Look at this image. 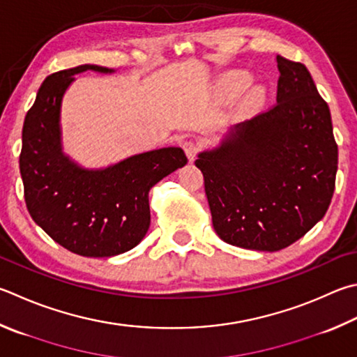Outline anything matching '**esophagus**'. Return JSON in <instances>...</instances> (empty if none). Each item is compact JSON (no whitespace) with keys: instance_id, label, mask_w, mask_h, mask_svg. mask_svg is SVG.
Here are the masks:
<instances>
[{"instance_id":"1","label":"esophagus","mask_w":357,"mask_h":357,"mask_svg":"<svg viewBox=\"0 0 357 357\" xmlns=\"http://www.w3.org/2000/svg\"><path fill=\"white\" fill-rule=\"evenodd\" d=\"M184 151H185L187 159H189L190 162H193V160H195V158H197L199 148H198V145L195 144V142H185V144H184Z\"/></svg>"}]
</instances>
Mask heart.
Segmentation results:
<instances>
[{
    "mask_svg": "<svg viewBox=\"0 0 357 357\" xmlns=\"http://www.w3.org/2000/svg\"><path fill=\"white\" fill-rule=\"evenodd\" d=\"M248 86V77L243 73H229L223 79V89L228 95H237Z\"/></svg>",
    "mask_w": 357,
    "mask_h": 357,
    "instance_id": "obj_1",
    "label": "heart"
}]
</instances>
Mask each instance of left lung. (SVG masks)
<instances>
[{
	"mask_svg": "<svg viewBox=\"0 0 357 357\" xmlns=\"http://www.w3.org/2000/svg\"><path fill=\"white\" fill-rule=\"evenodd\" d=\"M276 63L278 105L229 126L195 160L218 237L270 252L325 217L339 158L331 112L307 68L281 56Z\"/></svg>",
	"mask_w": 357,
	"mask_h": 357,
	"instance_id": "8db88e82",
	"label": "left lung"
}]
</instances>
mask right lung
I'll list each match as a JSON object with an SVG mask.
<instances>
[{"label":"right lung","instance_id":"right-lung-1","mask_svg":"<svg viewBox=\"0 0 357 357\" xmlns=\"http://www.w3.org/2000/svg\"><path fill=\"white\" fill-rule=\"evenodd\" d=\"M114 68L79 66L48 76L26 114L20 173L34 222L63 248L86 257H111L137 246L150 228V193L187 164L183 148L134 154L102 168H86L63 153L61 111L75 75Z\"/></svg>","mask_w":357,"mask_h":357}]
</instances>
